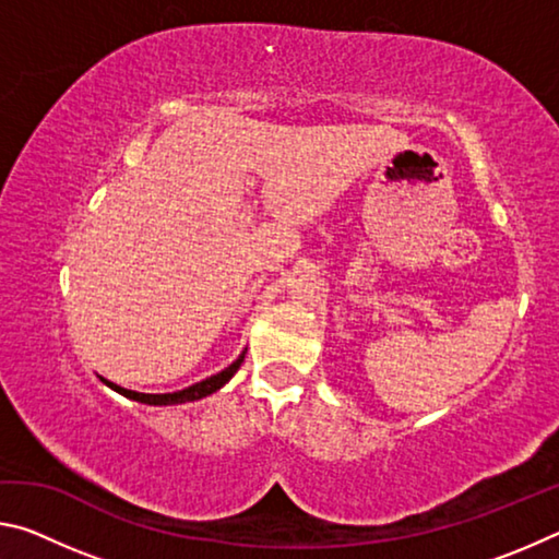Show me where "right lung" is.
Segmentation results:
<instances>
[{"label":"right lung","instance_id":"add662e5","mask_svg":"<svg viewBox=\"0 0 559 559\" xmlns=\"http://www.w3.org/2000/svg\"><path fill=\"white\" fill-rule=\"evenodd\" d=\"M243 355L241 353L239 357L234 359V362L229 367H224L222 372H216L212 377H206V380L202 382H194L185 386V390H177V392H167V394H145V392H132V390H126V386H120L116 382H108L106 377H100L103 384H108L110 390H116L118 394L128 396V400L132 402H140V404H150V406H167V404H185V402H197V400H204V396L214 394L216 390H222V386L231 380V377L236 374V370H239L241 362H243Z\"/></svg>","mask_w":559,"mask_h":559}]
</instances>
